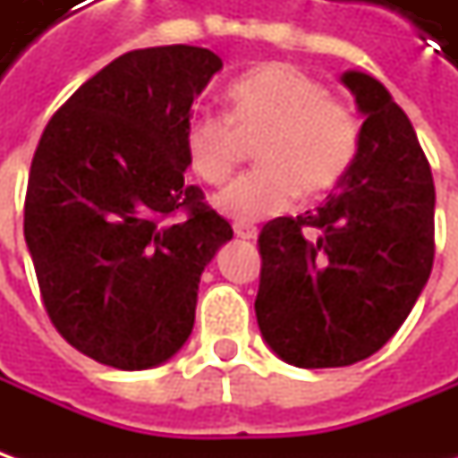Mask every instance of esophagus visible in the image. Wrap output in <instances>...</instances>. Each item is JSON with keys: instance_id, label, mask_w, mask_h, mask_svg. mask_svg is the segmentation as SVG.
<instances>
[{"instance_id": "1", "label": "esophagus", "mask_w": 458, "mask_h": 458, "mask_svg": "<svg viewBox=\"0 0 458 458\" xmlns=\"http://www.w3.org/2000/svg\"><path fill=\"white\" fill-rule=\"evenodd\" d=\"M234 234H237L239 239H257V226H252V224H244V221H237L234 224Z\"/></svg>"}]
</instances>
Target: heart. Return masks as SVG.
Masks as SVG:
<instances>
[{
	"instance_id": "obj_1",
	"label": "heart",
	"mask_w": 458,
	"mask_h": 458,
	"mask_svg": "<svg viewBox=\"0 0 458 458\" xmlns=\"http://www.w3.org/2000/svg\"><path fill=\"white\" fill-rule=\"evenodd\" d=\"M232 114L201 112L185 124V155L206 183L234 173L242 137H257L259 165L216 196V208L237 221L285 211L295 196L318 199L344 178L360 150V122L342 101L326 97L318 79L291 63H262L229 91Z\"/></svg>"
}]
</instances>
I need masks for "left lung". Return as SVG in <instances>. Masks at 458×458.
<instances>
[{"label": "left lung", "mask_w": 458, "mask_h": 458, "mask_svg": "<svg viewBox=\"0 0 458 458\" xmlns=\"http://www.w3.org/2000/svg\"><path fill=\"white\" fill-rule=\"evenodd\" d=\"M342 83L364 116L354 163L316 211L267 221L257 239L262 339L306 369L372 357L433 267L436 188L413 124L369 73L346 71Z\"/></svg>", "instance_id": "obj_1"}]
</instances>
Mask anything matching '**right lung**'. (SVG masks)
Instances as JSON below:
<instances>
[{
    "instance_id": "obj_1",
    "label": "right lung",
    "mask_w": 458,
    "mask_h": 458,
    "mask_svg": "<svg viewBox=\"0 0 458 458\" xmlns=\"http://www.w3.org/2000/svg\"><path fill=\"white\" fill-rule=\"evenodd\" d=\"M221 71L206 47L119 55L47 122L25 242L53 326L116 369L167 361L193 331L203 267L234 237L185 183L193 98Z\"/></svg>"
}]
</instances>
